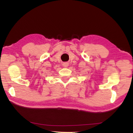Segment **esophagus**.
Segmentation results:
<instances>
[{"instance_id": "obj_1", "label": "esophagus", "mask_w": 133, "mask_h": 133, "mask_svg": "<svg viewBox=\"0 0 133 133\" xmlns=\"http://www.w3.org/2000/svg\"><path fill=\"white\" fill-rule=\"evenodd\" d=\"M69 66V64L67 63H64V64H63V66H64V67H67Z\"/></svg>"}]
</instances>
